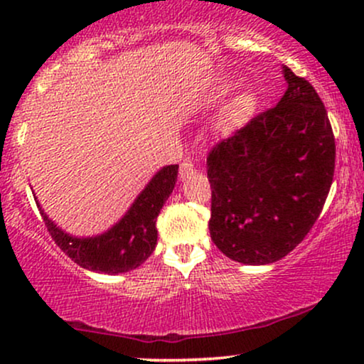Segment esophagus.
<instances>
[{"mask_svg": "<svg viewBox=\"0 0 364 364\" xmlns=\"http://www.w3.org/2000/svg\"><path fill=\"white\" fill-rule=\"evenodd\" d=\"M195 166L191 161H183L181 164H179V178L181 179H188L191 176V174H195Z\"/></svg>", "mask_w": 364, "mask_h": 364, "instance_id": "obj_1", "label": "esophagus"}]
</instances>
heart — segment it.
<instances>
[{
    "label": "heart",
    "instance_id": "heart-1",
    "mask_svg": "<svg viewBox=\"0 0 364 364\" xmlns=\"http://www.w3.org/2000/svg\"><path fill=\"white\" fill-rule=\"evenodd\" d=\"M219 95H223V92H219ZM219 95H217V97H219ZM253 107H255L253 95L250 94L240 95V97H236L235 101L229 104L228 111H225V121L231 124L240 123L241 119H245L246 116L253 111Z\"/></svg>",
    "mask_w": 364,
    "mask_h": 364
}]
</instances>
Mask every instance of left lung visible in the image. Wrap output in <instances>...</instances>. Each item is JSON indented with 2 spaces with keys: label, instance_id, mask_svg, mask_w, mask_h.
Listing matches in <instances>:
<instances>
[{
  "label": "left lung",
  "instance_id": "8db88e82",
  "mask_svg": "<svg viewBox=\"0 0 364 364\" xmlns=\"http://www.w3.org/2000/svg\"><path fill=\"white\" fill-rule=\"evenodd\" d=\"M287 90L207 157L210 237L248 265L292 252L318 219L336 168V140L313 85L282 66Z\"/></svg>",
  "mask_w": 364,
  "mask_h": 364
}]
</instances>
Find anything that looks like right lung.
<instances>
[{
  "mask_svg": "<svg viewBox=\"0 0 364 364\" xmlns=\"http://www.w3.org/2000/svg\"><path fill=\"white\" fill-rule=\"evenodd\" d=\"M176 179L178 164L157 171L127 214L106 232L90 237H77L65 232L44 214L39 202L36 203L54 243L75 263L92 272L123 274L140 267L152 255L157 245V215L173 193Z\"/></svg>",
  "mask_w": 364,
  "mask_h": 364,
  "instance_id": "right-lung-1",
  "label": "right lung"
}]
</instances>
